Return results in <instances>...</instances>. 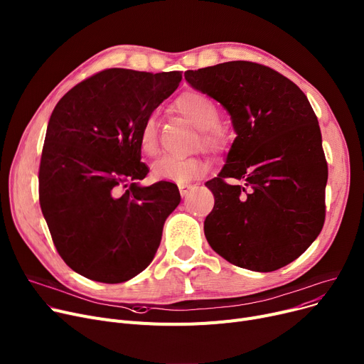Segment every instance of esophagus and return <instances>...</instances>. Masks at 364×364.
I'll return each instance as SVG.
<instances>
[{
	"mask_svg": "<svg viewBox=\"0 0 364 364\" xmlns=\"http://www.w3.org/2000/svg\"><path fill=\"white\" fill-rule=\"evenodd\" d=\"M192 189H194V186H192V185H188V183L179 185V192H181V196H182L183 198H186V197L191 194Z\"/></svg>",
	"mask_w": 364,
	"mask_h": 364,
	"instance_id": "esophagus-1",
	"label": "esophagus"
}]
</instances>
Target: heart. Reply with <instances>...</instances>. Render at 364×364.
Masks as SVG:
<instances>
[{
	"instance_id": "heart-1",
	"label": "heart",
	"mask_w": 364,
	"mask_h": 364,
	"mask_svg": "<svg viewBox=\"0 0 364 364\" xmlns=\"http://www.w3.org/2000/svg\"><path fill=\"white\" fill-rule=\"evenodd\" d=\"M178 113L185 116L192 124L201 129L203 145L211 153H223L230 145L229 134L219 126L220 112L216 102L201 92H186L175 101ZM138 144L145 156H154L159 149V119L148 114L138 131ZM203 172V163L198 159H178L163 156L151 166V176L156 181L185 183L196 179Z\"/></svg>"
}]
</instances>
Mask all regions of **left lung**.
Instances as JSON below:
<instances>
[{
	"instance_id": "1",
	"label": "left lung",
	"mask_w": 364,
	"mask_h": 364,
	"mask_svg": "<svg viewBox=\"0 0 364 364\" xmlns=\"http://www.w3.org/2000/svg\"><path fill=\"white\" fill-rule=\"evenodd\" d=\"M185 79L225 107L237 132L220 173L205 182L215 196L204 222L210 247L254 272L289 264L325 223L328 163L307 97L252 61L186 70Z\"/></svg>"
}]
</instances>
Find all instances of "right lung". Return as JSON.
Instances as JSON below:
<instances>
[{"instance_id":"obj_1","label":"right lung","mask_w":364,"mask_h":364,"mask_svg":"<svg viewBox=\"0 0 364 364\" xmlns=\"http://www.w3.org/2000/svg\"><path fill=\"white\" fill-rule=\"evenodd\" d=\"M182 72L107 69L55 105L39 166V204L70 269L102 284L132 279L153 262L167 216L181 203L175 183L141 186L138 131L172 95Z\"/></svg>"}]
</instances>
